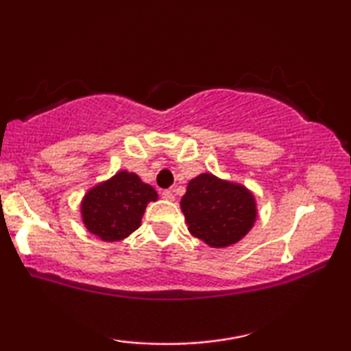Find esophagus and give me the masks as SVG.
Masks as SVG:
<instances>
[{"label":"esophagus","instance_id":"1","mask_svg":"<svg viewBox=\"0 0 351 351\" xmlns=\"http://www.w3.org/2000/svg\"><path fill=\"white\" fill-rule=\"evenodd\" d=\"M161 196H162V199H166V201H174V198H176L174 193H172L171 190H165L161 193Z\"/></svg>","mask_w":351,"mask_h":351}]
</instances>
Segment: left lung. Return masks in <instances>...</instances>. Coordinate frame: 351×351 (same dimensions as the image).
<instances>
[{
    "mask_svg": "<svg viewBox=\"0 0 351 351\" xmlns=\"http://www.w3.org/2000/svg\"><path fill=\"white\" fill-rule=\"evenodd\" d=\"M180 209L189 232L217 249L243 239L257 220V204L251 190L208 172L189 182Z\"/></svg>",
    "mask_w": 351,
    "mask_h": 351,
    "instance_id": "1",
    "label": "left lung"
}]
</instances>
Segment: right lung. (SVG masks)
Segmentation results:
<instances>
[{"instance_id": "add662e5", "label": "right lung", "mask_w": 351, "mask_h": 351, "mask_svg": "<svg viewBox=\"0 0 351 351\" xmlns=\"http://www.w3.org/2000/svg\"><path fill=\"white\" fill-rule=\"evenodd\" d=\"M156 199L152 185L134 172L119 171L88 190L81 201V219L102 241H121L141 227L147 204Z\"/></svg>"}]
</instances>
